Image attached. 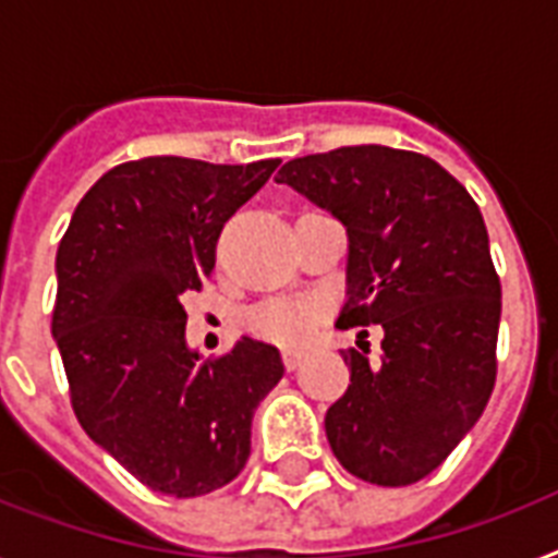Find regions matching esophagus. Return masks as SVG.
<instances>
[{"label": "esophagus", "instance_id": "1", "mask_svg": "<svg viewBox=\"0 0 558 558\" xmlns=\"http://www.w3.org/2000/svg\"><path fill=\"white\" fill-rule=\"evenodd\" d=\"M301 359H304L301 350H283V365H287L289 371H295V367L301 365Z\"/></svg>", "mask_w": 558, "mask_h": 558}]
</instances>
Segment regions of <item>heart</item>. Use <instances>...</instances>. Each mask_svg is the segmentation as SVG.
<instances>
[{"label": "heart", "mask_w": 558, "mask_h": 558, "mask_svg": "<svg viewBox=\"0 0 558 558\" xmlns=\"http://www.w3.org/2000/svg\"><path fill=\"white\" fill-rule=\"evenodd\" d=\"M324 313L327 310L318 298H275V301L254 306L252 313L245 315V327L257 339L301 348L318 332Z\"/></svg>", "instance_id": "b5f03b06"}]
</instances>
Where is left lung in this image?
Masks as SVG:
<instances>
[{"label": "left lung", "mask_w": 558, "mask_h": 558, "mask_svg": "<svg viewBox=\"0 0 558 558\" xmlns=\"http://www.w3.org/2000/svg\"><path fill=\"white\" fill-rule=\"evenodd\" d=\"M275 182L348 226L341 330H385L379 362L362 341L341 350L350 385L324 416L332 454L367 484H416L481 420L498 376L501 278L481 208L434 159L379 144L301 156Z\"/></svg>", "instance_id": "left-lung-1"}]
</instances>
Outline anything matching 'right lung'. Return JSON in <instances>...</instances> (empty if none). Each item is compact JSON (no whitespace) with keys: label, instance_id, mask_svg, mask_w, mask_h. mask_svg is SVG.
Returning <instances> with one entry per match:
<instances>
[{"label":"right lung","instance_id":"add662e5","mask_svg":"<svg viewBox=\"0 0 558 558\" xmlns=\"http://www.w3.org/2000/svg\"><path fill=\"white\" fill-rule=\"evenodd\" d=\"M280 159L124 161L89 187L57 248L51 332L83 432L173 498L231 484L252 416L283 376L278 348L240 339L222 356L185 344V301L217 263L222 226Z\"/></svg>","mask_w":558,"mask_h":558}]
</instances>
